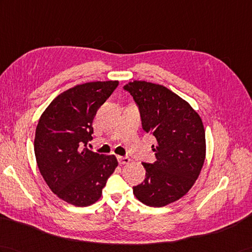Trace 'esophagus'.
I'll use <instances>...</instances> for the list:
<instances>
[{
  "label": "esophagus",
  "instance_id": "obj_1",
  "mask_svg": "<svg viewBox=\"0 0 252 252\" xmlns=\"http://www.w3.org/2000/svg\"><path fill=\"white\" fill-rule=\"evenodd\" d=\"M118 162L120 164H127L128 162H130V158L128 157H118Z\"/></svg>",
  "mask_w": 252,
  "mask_h": 252
}]
</instances>
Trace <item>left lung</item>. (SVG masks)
Segmentation results:
<instances>
[{
	"mask_svg": "<svg viewBox=\"0 0 252 252\" xmlns=\"http://www.w3.org/2000/svg\"><path fill=\"white\" fill-rule=\"evenodd\" d=\"M124 89L137 104L143 128L157 139V160L143 163L146 178L133 193L146 205L165 206L183 197L201 173L206 155L202 119L164 86L134 80Z\"/></svg>",
	"mask_w": 252,
	"mask_h": 252,
	"instance_id": "obj_1",
	"label": "left lung"
}]
</instances>
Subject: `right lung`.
Returning a JSON list of instances; mask_svg holds the SVG:
<instances>
[{"label":"right lung","mask_w":252,"mask_h":252,"mask_svg":"<svg viewBox=\"0 0 252 252\" xmlns=\"http://www.w3.org/2000/svg\"><path fill=\"white\" fill-rule=\"evenodd\" d=\"M118 85L108 80L75 86L58 95L38 120L34 139L38 169L50 190L72 205L95 203L118 166L114 155L87 148L97 109Z\"/></svg>","instance_id":"add662e5"}]
</instances>
